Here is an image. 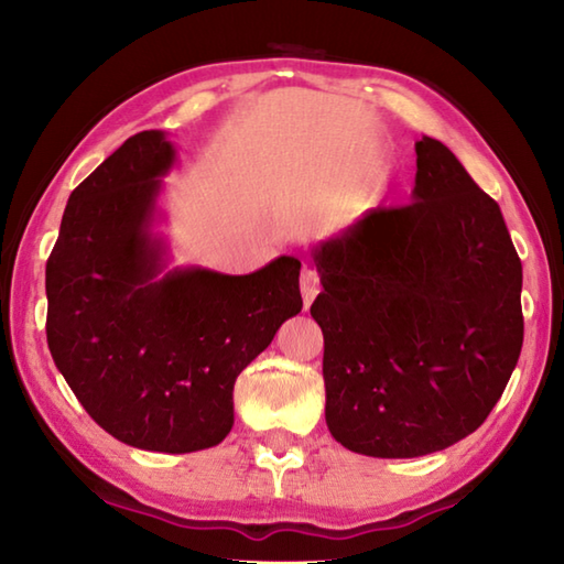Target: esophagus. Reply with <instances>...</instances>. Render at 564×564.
Masks as SVG:
<instances>
[{"mask_svg": "<svg viewBox=\"0 0 564 564\" xmlns=\"http://www.w3.org/2000/svg\"><path fill=\"white\" fill-rule=\"evenodd\" d=\"M301 293H303V305L311 307V303L315 301V295L319 293V275L311 269H305L301 273Z\"/></svg>", "mask_w": 564, "mask_h": 564, "instance_id": "obj_1", "label": "esophagus"}]
</instances>
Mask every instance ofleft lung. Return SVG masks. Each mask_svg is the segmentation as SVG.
I'll use <instances>...</instances> for the list:
<instances>
[{
    "mask_svg": "<svg viewBox=\"0 0 564 564\" xmlns=\"http://www.w3.org/2000/svg\"><path fill=\"white\" fill-rule=\"evenodd\" d=\"M415 153L411 205L369 209L313 249L327 427L386 459L471 435L523 347V267L499 205L443 141Z\"/></svg>",
    "mask_w": 564,
    "mask_h": 564,
    "instance_id": "obj_1",
    "label": "left lung"
}]
</instances>
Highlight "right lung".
I'll return each instance as SVG.
<instances>
[{
    "label": "right lung",
    "instance_id": "obj_1",
    "mask_svg": "<svg viewBox=\"0 0 564 564\" xmlns=\"http://www.w3.org/2000/svg\"><path fill=\"white\" fill-rule=\"evenodd\" d=\"M163 131H139L65 205L46 263V337L55 367L93 421L149 452L215 447L235 425V381L301 313V261L247 275L165 267L151 235Z\"/></svg>",
    "mask_w": 564,
    "mask_h": 564
}]
</instances>
